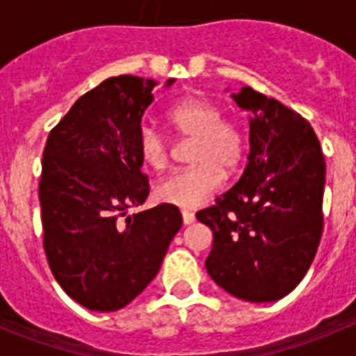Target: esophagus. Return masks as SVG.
Returning a JSON list of instances; mask_svg holds the SVG:
<instances>
[{
    "label": "esophagus",
    "instance_id": "esophagus-1",
    "mask_svg": "<svg viewBox=\"0 0 356 356\" xmlns=\"http://www.w3.org/2000/svg\"><path fill=\"white\" fill-rule=\"evenodd\" d=\"M181 219H184V225H193V222L196 221V216H194V212L181 210Z\"/></svg>",
    "mask_w": 356,
    "mask_h": 356
}]
</instances>
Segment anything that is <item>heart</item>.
<instances>
[{
  "instance_id": "obj_1",
  "label": "heart",
  "mask_w": 356,
  "mask_h": 356,
  "mask_svg": "<svg viewBox=\"0 0 356 356\" xmlns=\"http://www.w3.org/2000/svg\"><path fill=\"white\" fill-rule=\"evenodd\" d=\"M168 122L181 139H193L187 169L171 172L155 187V196L169 205L193 209L209 200L246 160L248 140L238 124L226 121L221 106L201 96H185L169 106ZM137 153L146 168L163 171L171 156L168 137L155 127H143Z\"/></svg>"
}]
</instances>
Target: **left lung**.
I'll return each instance as SVG.
<instances>
[{
  "instance_id": "1",
  "label": "left lung",
  "mask_w": 356,
  "mask_h": 356,
  "mask_svg": "<svg viewBox=\"0 0 356 356\" xmlns=\"http://www.w3.org/2000/svg\"><path fill=\"white\" fill-rule=\"evenodd\" d=\"M250 112L241 180L196 213L213 234L205 266L219 287L253 303L287 296L307 275L323 234L326 163L298 112L251 87L232 94Z\"/></svg>"
}]
</instances>
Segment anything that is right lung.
Masks as SVG:
<instances>
[{
  "instance_id": "obj_1",
  "label": "right lung",
  "mask_w": 356,
  "mask_h": 356,
  "mask_svg": "<svg viewBox=\"0 0 356 356\" xmlns=\"http://www.w3.org/2000/svg\"><path fill=\"white\" fill-rule=\"evenodd\" d=\"M175 80H169L171 85ZM156 81L112 76L49 131L39 181L44 251L69 298L96 312L134 301L181 228L178 207L130 213L149 194L137 135Z\"/></svg>"
}]
</instances>
